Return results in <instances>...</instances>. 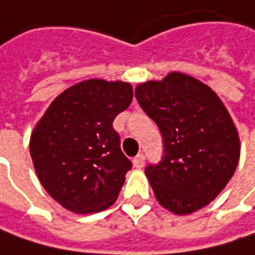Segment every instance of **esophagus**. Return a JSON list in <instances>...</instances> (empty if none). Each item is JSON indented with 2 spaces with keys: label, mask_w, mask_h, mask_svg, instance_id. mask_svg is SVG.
<instances>
[{
  "label": "esophagus",
  "mask_w": 255,
  "mask_h": 255,
  "mask_svg": "<svg viewBox=\"0 0 255 255\" xmlns=\"http://www.w3.org/2000/svg\"><path fill=\"white\" fill-rule=\"evenodd\" d=\"M132 162H134V166L135 168H138V169H141L142 166H144V163H145V155L144 154H138L132 159Z\"/></svg>",
  "instance_id": "1"
}]
</instances>
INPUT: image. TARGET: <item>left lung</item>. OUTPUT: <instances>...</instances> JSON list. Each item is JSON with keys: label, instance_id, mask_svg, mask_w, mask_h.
<instances>
[{"label": "left lung", "instance_id": "1", "mask_svg": "<svg viewBox=\"0 0 255 255\" xmlns=\"http://www.w3.org/2000/svg\"><path fill=\"white\" fill-rule=\"evenodd\" d=\"M135 99L163 139L162 159L145 168L156 200L176 215L206 206L240 158L239 134L223 103L206 84L176 72L139 84Z\"/></svg>", "mask_w": 255, "mask_h": 255}]
</instances>
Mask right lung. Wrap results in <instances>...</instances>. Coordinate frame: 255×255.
Wrapping results in <instances>:
<instances>
[{"label":"right lung","mask_w":255,"mask_h":255,"mask_svg":"<svg viewBox=\"0 0 255 255\" xmlns=\"http://www.w3.org/2000/svg\"><path fill=\"white\" fill-rule=\"evenodd\" d=\"M132 100L131 84L90 79L56 97L31 136L36 175L49 195L75 213L111 206L132 162L113 121Z\"/></svg>","instance_id":"add662e5"}]
</instances>
